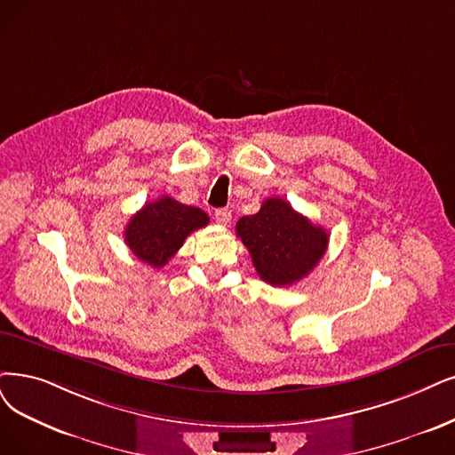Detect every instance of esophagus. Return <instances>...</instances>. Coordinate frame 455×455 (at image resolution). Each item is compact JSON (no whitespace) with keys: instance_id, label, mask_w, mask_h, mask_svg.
<instances>
[{"instance_id":"1","label":"esophagus","mask_w":455,"mask_h":455,"mask_svg":"<svg viewBox=\"0 0 455 455\" xmlns=\"http://www.w3.org/2000/svg\"><path fill=\"white\" fill-rule=\"evenodd\" d=\"M214 220L220 226H228L231 222V211L229 209H216L214 211Z\"/></svg>"}]
</instances>
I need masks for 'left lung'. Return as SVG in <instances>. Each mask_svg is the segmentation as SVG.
<instances>
[{
  "instance_id": "1",
  "label": "left lung",
  "mask_w": 455,
  "mask_h": 455,
  "mask_svg": "<svg viewBox=\"0 0 455 455\" xmlns=\"http://www.w3.org/2000/svg\"><path fill=\"white\" fill-rule=\"evenodd\" d=\"M237 235L263 282L291 285L310 275L329 246V233L282 197H268L256 214L243 216Z\"/></svg>"
}]
</instances>
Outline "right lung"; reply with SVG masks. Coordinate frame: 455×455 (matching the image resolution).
Here are the masks:
<instances>
[{
  "mask_svg": "<svg viewBox=\"0 0 455 455\" xmlns=\"http://www.w3.org/2000/svg\"><path fill=\"white\" fill-rule=\"evenodd\" d=\"M209 224L202 209L179 204L170 196L145 204L124 228V243L148 265L164 267L188 235Z\"/></svg>",
  "mask_w": 455,
  "mask_h": 455,
  "instance_id": "1",
  "label": "right lung"
}]
</instances>
